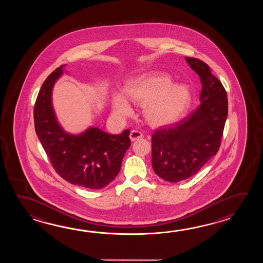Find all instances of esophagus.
<instances>
[{
  "label": "esophagus",
  "mask_w": 263,
  "mask_h": 263,
  "mask_svg": "<svg viewBox=\"0 0 263 263\" xmlns=\"http://www.w3.org/2000/svg\"><path fill=\"white\" fill-rule=\"evenodd\" d=\"M143 137V134L142 133H140L138 130H132L130 132V134H129V138L130 140L134 142V141H136L137 139H140V138H142Z\"/></svg>",
  "instance_id": "34e87169"
}]
</instances>
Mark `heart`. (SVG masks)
<instances>
[{"mask_svg": "<svg viewBox=\"0 0 263 263\" xmlns=\"http://www.w3.org/2000/svg\"><path fill=\"white\" fill-rule=\"evenodd\" d=\"M126 95L132 101L143 105L145 120L152 126L173 123L183 114L191 101L190 90L182 84H172L166 74L145 73L130 80ZM112 112L119 118L128 117L132 107L121 93L112 96Z\"/></svg>", "mask_w": 263, "mask_h": 263, "instance_id": "1", "label": "heart"}]
</instances>
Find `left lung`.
I'll list each match as a JSON object with an SVG mask.
<instances>
[{
    "label": "left lung",
    "mask_w": 263,
    "mask_h": 263,
    "mask_svg": "<svg viewBox=\"0 0 263 263\" xmlns=\"http://www.w3.org/2000/svg\"><path fill=\"white\" fill-rule=\"evenodd\" d=\"M185 60L201 81V103L178 123L156 129L151 139L153 170L169 182L189 179L217 153L228 118L222 83L206 63L191 57Z\"/></svg>",
    "instance_id": "1"
}]
</instances>
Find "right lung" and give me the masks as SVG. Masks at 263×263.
<instances>
[{"mask_svg":"<svg viewBox=\"0 0 263 263\" xmlns=\"http://www.w3.org/2000/svg\"><path fill=\"white\" fill-rule=\"evenodd\" d=\"M62 65L50 73L40 88L34 109V129L50 163L69 183L88 189H101L120 171L124 155L130 145L129 129L114 135L97 127L74 135L57 121L51 92L60 78Z\"/></svg>","mask_w":263,"mask_h":263,"instance_id":"obj_1","label":"right lung"}]
</instances>
